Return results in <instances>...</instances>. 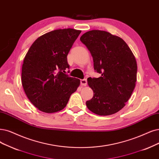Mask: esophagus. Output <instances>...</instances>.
<instances>
[{
  "label": "esophagus",
  "instance_id": "1",
  "mask_svg": "<svg viewBox=\"0 0 159 159\" xmlns=\"http://www.w3.org/2000/svg\"><path fill=\"white\" fill-rule=\"evenodd\" d=\"M80 84L82 85V86H86V84H87V80H86V79H81L80 80Z\"/></svg>",
  "mask_w": 159,
  "mask_h": 159
}]
</instances>
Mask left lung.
Instances as JSON below:
<instances>
[{
	"mask_svg": "<svg viewBox=\"0 0 159 159\" xmlns=\"http://www.w3.org/2000/svg\"><path fill=\"white\" fill-rule=\"evenodd\" d=\"M80 40L90 52L94 70L102 75L87 79L93 96L86 106L98 115L115 114L125 106L136 86V58L124 40L107 31H88Z\"/></svg>",
	"mask_w": 159,
	"mask_h": 159,
	"instance_id": "8db88e82",
	"label": "left lung"
}]
</instances>
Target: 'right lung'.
<instances>
[{"mask_svg": "<svg viewBox=\"0 0 159 159\" xmlns=\"http://www.w3.org/2000/svg\"><path fill=\"white\" fill-rule=\"evenodd\" d=\"M81 31L57 29L39 37L23 60L21 83L34 106L47 113L65 108L80 81L66 75L67 56Z\"/></svg>", "mask_w": 159, "mask_h": 159, "instance_id": "right-lung-1", "label": "right lung"}]
</instances>
